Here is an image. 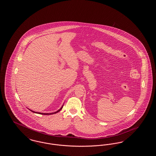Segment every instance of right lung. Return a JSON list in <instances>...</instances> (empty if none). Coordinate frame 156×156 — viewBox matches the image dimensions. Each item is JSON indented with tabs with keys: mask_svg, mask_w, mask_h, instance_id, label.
<instances>
[{
	"mask_svg": "<svg viewBox=\"0 0 156 156\" xmlns=\"http://www.w3.org/2000/svg\"><path fill=\"white\" fill-rule=\"evenodd\" d=\"M62 107H63V106H62V107L59 109L58 111H57V112H52V113H40V112H36L33 111H31V110H30L29 109L30 111H31V112H34V113H38V114H41V115H52V114H55V113H57V112H58L60 111L61 109H62Z\"/></svg>",
	"mask_w": 156,
	"mask_h": 156,
	"instance_id": "1",
	"label": "right lung"
}]
</instances>
